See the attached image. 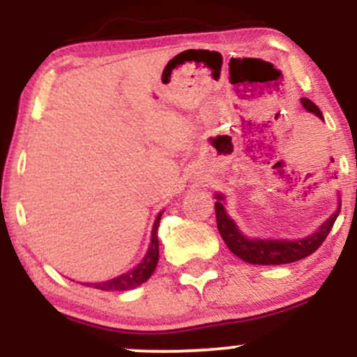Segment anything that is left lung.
<instances>
[{
	"label": "left lung",
	"instance_id": "8db88e82",
	"mask_svg": "<svg viewBox=\"0 0 357 357\" xmlns=\"http://www.w3.org/2000/svg\"><path fill=\"white\" fill-rule=\"evenodd\" d=\"M302 105L309 110V112L315 114L317 117H322L321 109L314 104L312 100L302 99ZM218 202L215 203V213H216V225H218V231L221 238L225 240L227 247L235 253L241 260L248 261V264L255 265H282V264H292V261L302 260V258L312 255V253L324 243L327 238L329 231L333 230L334 221L337 218L341 206L337 211L331 216L326 223L319 228L314 235L307 236V238L296 240V241H285V240H250L245 235H241L233 223V220L227 215L223 204H221V196L216 195Z\"/></svg>",
	"mask_w": 357,
	"mask_h": 357
}]
</instances>
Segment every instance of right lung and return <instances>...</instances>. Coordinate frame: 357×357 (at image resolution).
Returning <instances> with one entry per match:
<instances>
[{
  "mask_svg": "<svg viewBox=\"0 0 357 357\" xmlns=\"http://www.w3.org/2000/svg\"><path fill=\"white\" fill-rule=\"evenodd\" d=\"M161 215H162V213H159L158 218H155V221H154L153 236H151V245H149V250H147L144 260H142L136 268L124 273V275L112 278V280L100 282V284H84V285L93 287V289H99V290H114V292H124V290H130V289H134V287L144 284L147 278L153 275V272L155 270V265H158V260H159L158 228H159V221H161Z\"/></svg>",
  "mask_w": 357,
  "mask_h": 357,
  "instance_id": "1",
  "label": "right lung"
}]
</instances>
